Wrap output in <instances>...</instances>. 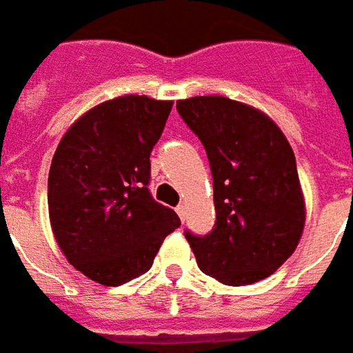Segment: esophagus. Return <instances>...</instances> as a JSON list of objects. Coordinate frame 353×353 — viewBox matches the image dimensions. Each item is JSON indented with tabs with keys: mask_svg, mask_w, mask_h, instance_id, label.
Masks as SVG:
<instances>
[{
	"mask_svg": "<svg viewBox=\"0 0 353 353\" xmlns=\"http://www.w3.org/2000/svg\"><path fill=\"white\" fill-rule=\"evenodd\" d=\"M176 214H179V217H181L182 221H184V215H186V205H176Z\"/></svg>",
	"mask_w": 353,
	"mask_h": 353,
	"instance_id": "1",
	"label": "esophagus"
}]
</instances>
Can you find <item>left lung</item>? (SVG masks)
Returning <instances> with one entry per match:
<instances>
[{
	"label": "left lung",
	"instance_id": "1",
	"mask_svg": "<svg viewBox=\"0 0 353 353\" xmlns=\"http://www.w3.org/2000/svg\"><path fill=\"white\" fill-rule=\"evenodd\" d=\"M176 110L202 141L214 176V229L186 241L200 270L225 285L264 280L293 254L305 225L295 155L274 120L227 97H192Z\"/></svg>",
	"mask_w": 353,
	"mask_h": 353
}]
</instances>
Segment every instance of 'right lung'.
I'll list each match as a JSON object with an SVG mask.
<instances>
[{
    "mask_svg": "<svg viewBox=\"0 0 353 353\" xmlns=\"http://www.w3.org/2000/svg\"><path fill=\"white\" fill-rule=\"evenodd\" d=\"M172 101L124 94L75 120L48 174L50 225L70 264L103 285L151 268L165 237L181 227L149 192L153 145Z\"/></svg>",
    "mask_w": 353,
    "mask_h": 353,
    "instance_id": "obj_1",
    "label": "right lung"
}]
</instances>
